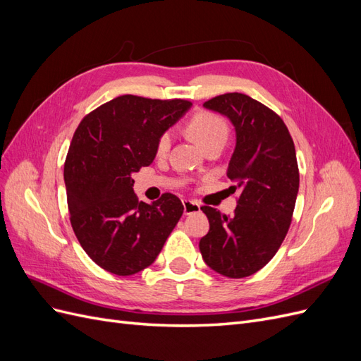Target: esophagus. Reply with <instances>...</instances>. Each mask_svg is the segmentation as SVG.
Here are the masks:
<instances>
[{"label": "esophagus", "instance_id": "esophagus-1", "mask_svg": "<svg viewBox=\"0 0 361 361\" xmlns=\"http://www.w3.org/2000/svg\"><path fill=\"white\" fill-rule=\"evenodd\" d=\"M183 214L185 215H191L200 211V204L197 202H192V200H183Z\"/></svg>", "mask_w": 361, "mask_h": 361}]
</instances>
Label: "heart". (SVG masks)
Segmentation results:
<instances>
[{
	"mask_svg": "<svg viewBox=\"0 0 361 361\" xmlns=\"http://www.w3.org/2000/svg\"><path fill=\"white\" fill-rule=\"evenodd\" d=\"M187 130L190 135L206 150L212 145L226 143L228 135V128L224 118L211 111H197L194 113L187 122ZM171 147V133L164 130L158 137L155 152L158 157L167 155Z\"/></svg>",
	"mask_w": 361,
	"mask_h": 361,
	"instance_id": "b5f03b06",
	"label": "heart"
}]
</instances>
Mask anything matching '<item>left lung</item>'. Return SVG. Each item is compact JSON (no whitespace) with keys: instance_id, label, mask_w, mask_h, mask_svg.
<instances>
[{"instance_id":"left-lung-1","label":"left lung","mask_w":361,"mask_h":361,"mask_svg":"<svg viewBox=\"0 0 361 361\" xmlns=\"http://www.w3.org/2000/svg\"><path fill=\"white\" fill-rule=\"evenodd\" d=\"M233 123L236 146L227 178L239 190L235 214L202 206L209 232L200 239L206 265L228 279L255 274L274 257L285 239L300 187L293 140L281 117L243 93L203 104Z\"/></svg>"}]
</instances>
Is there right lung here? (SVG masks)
I'll return each instance as SVG.
<instances>
[{
    "instance_id": "right-lung-1",
    "label": "right lung",
    "mask_w": 361,
    "mask_h": 361,
    "mask_svg": "<svg viewBox=\"0 0 361 361\" xmlns=\"http://www.w3.org/2000/svg\"><path fill=\"white\" fill-rule=\"evenodd\" d=\"M185 99L123 94L87 114L64 162L71 224L89 257L116 276L155 262L183 214L166 192L147 204L133 190V173L155 159L158 137L188 110Z\"/></svg>"
}]
</instances>
